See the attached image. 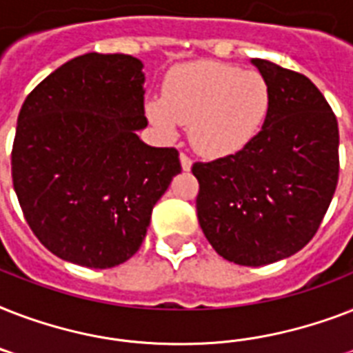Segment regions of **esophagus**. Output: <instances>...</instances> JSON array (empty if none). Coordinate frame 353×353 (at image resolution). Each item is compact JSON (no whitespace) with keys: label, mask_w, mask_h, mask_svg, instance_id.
<instances>
[{"label":"esophagus","mask_w":353,"mask_h":353,"mask_svg":"<svg viewBox=\"0 0 353 353\" xmlns=\"http://www.w3.org/2000/svg\"><path fill=\"white\" fill-rule=\"evenodd\" d=\"M179 161H181V168L185 172H188V170H190V168H192V159H190V157H188L187 154L179 155Z\"/></svg>","instance_id":"34e87169"}]
</instances>
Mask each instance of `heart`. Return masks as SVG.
I'll use <instances>...</instances> for the list:
<instances>
[{
  "instance_id": "obj_1",
  "label": "heart",
  "mask_w": 353,
  "mask_h": 353,
  "mask_svg": "<svg viewBox=\"0 0 353 353\" xmlns=\"http://www.w3.org/2000/svg\"><path fill=\"white\" fill-rule=\"evenodd\" d=\"M273 104L268 79L223 62H192L168 74L163 97H148L144 113L165 137L188 124L198 154L221 159L247 148L265 126Z\"/></svg>"
}]
</instances>
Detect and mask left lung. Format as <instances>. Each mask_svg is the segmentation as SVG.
Masks as SVG:
<instances>
[{
  "mask_svg": "<svg viewBox=\"0 0 353 353\" xmlns=\"http://www.w3.org/2000/svg\"><path fill=\"white\" fill-rule=\"evenodd\" d=\"M273 104L265 126L241 152L196 163L199 225L214 251L238 265H265L312 240L339 179V128L304 74L252 58Z\"/></svg>",
  "mask_w": 353,
  "mask_h": 353,
  "instance_id": "8db88e82",
  "label": "left lung"
}]
</instances>
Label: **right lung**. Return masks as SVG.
Masks as SVG:
<instances>
[{
	"instance_id": "1",
	"label": "right lung",
	"mask_w": 353,
	"mask_h": 353,
	"mask_svg": "<svg viewBox=\"0 0 353 353\" xmlns=\"http://www.w3.org/2000/svg\"><path fill=\"white\" fill-rule=\"evenodd\" d=\"M144 63L88 52L25 99L12 146V181L25 220L65 262L115 268L139 251L152 209L181 172L174 148L141 141Z\"/></svg>"
}]
</instances>
